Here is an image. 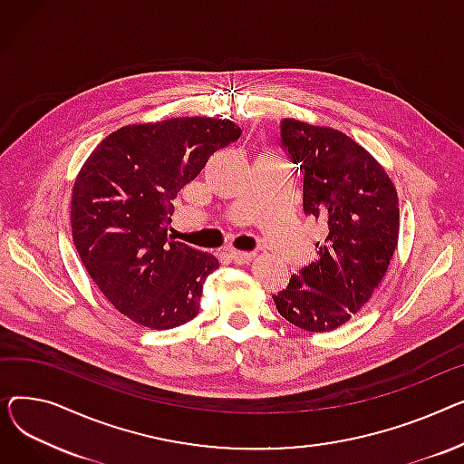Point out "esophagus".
I'll use <instances>...</instances> for the list:
<instances>
[{
	"mask_svg": "<svg viewBox=\"0 0 464 464\" xmlns=\"http://www.w3.org/2000/svg\"><path fill=\"white\" fill-rule=\"evenodd\" d=\"M230 258H232V262H236V264H247V262H251V260L255 258V253L232 249V251H230Z\"/></svg>",
	"mask_w": 464,
	"mask_h": 464,
	"instance_id": "esophagus-1",
	"label": "esophagus"
}]
</instances>
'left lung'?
Returning <instances> with one entry per match:
<instances>
[{
    "label": "left lung",
    "mask_w": 464,
    "mask_h": 464,
    "mask_svg": "<svg viewBox=\"0 0 464 464\" xmlns=\"http://www.w3.org/2000/svg\"><path fill=\"white\" fill-rule=\"evenodd\" d=\"M281 146L302 170L304 213L325 225L318 258L274 294L283 318L332 332L356 314L386 276L397 247L399 200L376 159L350 136L297 120L281 121Z\"/></svg>",
    "instance_id": "1"
}]
</instances>
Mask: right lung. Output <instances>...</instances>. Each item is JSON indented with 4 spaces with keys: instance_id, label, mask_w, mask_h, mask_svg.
Segmentation results:
<instances>
[{
    "instance_id": "obj_1",
    "label": "right lung",
    "mask_w": 464,
    "mask_h": 464,
    "mask_svg": "<svg viewBox=\"0 0 464 464\" xmlns=\"http://www.w3.org/2000/svg\"><path fill=\"white\" fill-rule=\"evenodd\" d=\"M230 120L127 125L93 150L71 200L72 241L90 277L121 314L151 330L193 320L213 255L169 237L174 200L208 159L239 139Z\"/></svg>"
}]
</instances>
